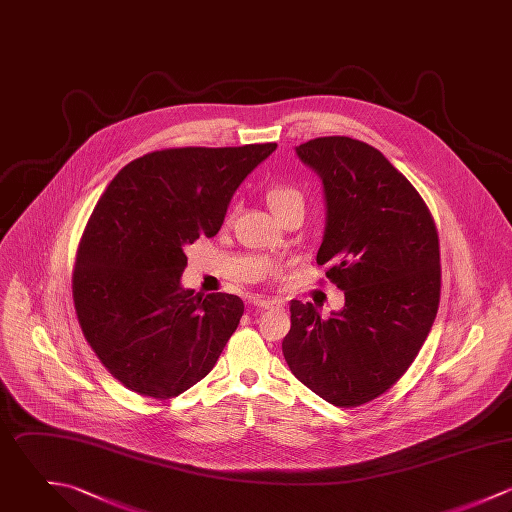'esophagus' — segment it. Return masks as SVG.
Listing matches in <instances>:
<instances>
[{"label": "esophagus", "instance_id": "esophagus-1", "mask_svg": "<svg viewBox=\"0 0 512 512\" xmlns=\"http://www.w3.org/2000/svg\"><path fill=\"white\" fill-rule=\"evenodd\" d=\"M253 305H257L259 309H273V307H279V301L269 299V297H257V299H253Z\"/></svg>", "mask_w": 512, "mask_h": 512}]
</instances>
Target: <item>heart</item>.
<instances>
[{
  "instance_id": "heart-1",
  "label": "heart",
  "mask_w": 512,
  "mask_h": 512,
  "mask_svg": "<svg viewBox=\"0 0 512 512\" xmlns=\"http://www.w3.org/2000/svg\"><path fill=\"white\" fill-rule=\"evenodd\" d=\"M295 201H303V195L293 185H277L269 191V205L273 207V211H279L281 207Z\"/></svg>"
}]
</instances>
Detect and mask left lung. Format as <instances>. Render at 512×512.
<instances>
[{
	"label": "left lung",
	"instance_id": "obj_1",
	"mask_svg": "<svg viewBox=\"0 0 512 512\" xmlns=\"http://www.w3.org/2000/svg\"><path fill=\"white\" fill-rule=\"evenodd\" d=\"M297 155L323 179L317 265L345 291V307L321 319L313 303L291 301L283 355L315 395L351 409L387 393L419 355L441 301L439 233L419 191L379 149L331 135L301 143Z\"/></svg>",
	"mask_w": 512,
	"mask_h": 512
}]
</instances>
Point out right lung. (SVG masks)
Here are the masks:
<instances>
[{
  "label": "right lung",
  "instance_id": "1",
  "mask_svg": "<svg viewBox=\"0 0 512 512\" xmlns=\"http://www.w3.org/2000/svg\"><path fill=\"white\" fill-rule=\"evenodd\" d=\"M277 143L169 147L127 163L77 245L73 305L85 341L129 391L165 401L199 383L243 315L229 293L179 283L185 247L221 229L241 181Z\"/></svg>",
  "mask_w": 512,
  "mask_h": 512
}]
</instances>
